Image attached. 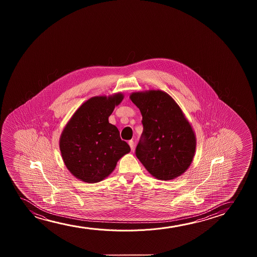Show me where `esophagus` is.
<instances>
[{"label":"esophagus","mask_w":257,"mask_h":257,"mask_svg":"<svg viewBox=\"0 0 257 257\" xmlns=\"http://www.w3.org/2000/svg\"><path fill=\"white\" fill-rule=\"evenodd\" d=\"M128 144H129V146H130L131 149H132V150H134V141H129V142H128Z\"/></svg>","instance_id":"obj_1"}]
</instances>
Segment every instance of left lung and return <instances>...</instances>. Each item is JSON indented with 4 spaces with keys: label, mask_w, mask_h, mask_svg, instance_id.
Here are the masks:
<instances>
[{
    "label": "left lung",
    "mask_w": 257,
    "mask_h": 257,
    "mask_svg": "<svg viewBox=\"0 0 257 257\" xmlns=\"http://www.w3.org/2000/svg\"><path fill=\"white\" fill-rule=\"evenodd\" d=\"M130 99L141 110L143 134L136 156L156 179L182 176L193 162L196 134L176 101L160 89L133 92Z\"/></svg>",
    "instance_id": "left-lung-1"
}]
</instances>
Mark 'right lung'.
<instances>
[{
  "mask_svg": "<svg viewBox=\"0 0 257 257\" xmlns=\"http://www.w3.org/2000/svg\"><path fill=\"white\" fill-rule=\"evenodd\" d=\"M123 94L96 95L83 102L68 120L60 138V150L69 172L84 183L101 182L113 172L118 160L130 153L109 116Z\"/></svg>",
  "mask_w": 257,
  "mask_h": 257,
  "instance_id": "obj_1",
  "label": "right lung"
}]
</instances>
